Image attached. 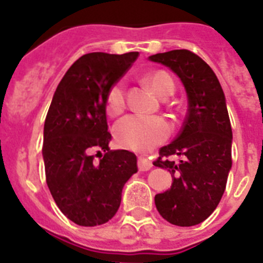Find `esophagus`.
Here are the masks:
<instances>
[{
    "instance_id": "1",
    "label": "esophagus",
    "mask_w": 263,
    "mask_h": 263,
    "mask_svg": "<svg viewBox=\"0 0 263 263\" xmlns=\"http://www.w3.org/2000/svg\"><path fill=\"white\" fill-rule=\"evenodd\" d=\"M151 167H152V162H151L146 157H144V156H140V157H139V170H140V172H146V170H149Z\"/></svg>"
}]
</instances>
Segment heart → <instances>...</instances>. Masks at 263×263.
I'll return each mask as SVG.
<instances>
[{"instance_id": "b5f03b06", "label": "heart", "mask_w": 263, "mask_h": 263, "mask_svg": "<svg viewBox=\"0 0 263 263\" xmlns=\"http://www.w3.org/2000/svg\"><path fill=\"white\" fill-rule=\"evenodd\" d=\"M148 84L157 96L164 98L174 91V82L166 72L158 70L146 79ZM126 93L122 82L110 87L106 98V106L110 115H119L124 108ZM170 127L165 119L149 115H127L117 123L114 128L115 139L124 148L132 151H148L169 136Z\"/></svg>"}]
</instances>
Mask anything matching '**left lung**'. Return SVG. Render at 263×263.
Masks as SVG:
<instances>
[{"mask_svg": "<svg viewBox=\"0 0 263 263\" xmlns=\"http://www.w3.org/2000/svg\"><path fill=\"white\" fill-rule=\"evenodd\" d=\"M178 76L187 115L178 136L160 149L155 166L167 169L172 186L155 196L160 215L178 227L202 223L219 204L232 167V127L219 80L205 61L187 49L149 56Z\"/></svg>", "mask_w": 263, "mask_h": 263, "instance_id": "8db88e82", "label": "left lung"}]
</instances>
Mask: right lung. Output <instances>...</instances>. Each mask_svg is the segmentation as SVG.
Listing matches in <instances>:
<instances>
[{
    "instance_id": "obj_1",
    "label": "right lung",
    "mask_w": 263,
    "mask_h": 263,
    "mask_svg": "<svg viewBox=\"0 0 263 263\" xmlns=\"http://www.w3.org/2000/svg\"><path fill=\"white\" fill-rule=\"evenodd\" d=\"M137 56L139 52L81 56L52 97L42 151L47 184L60 211L79 226L107 223L119 208L124 184L137 173L135 153L108 148L106 118L110 87Z\"/></svg>"
}]
</instances>
